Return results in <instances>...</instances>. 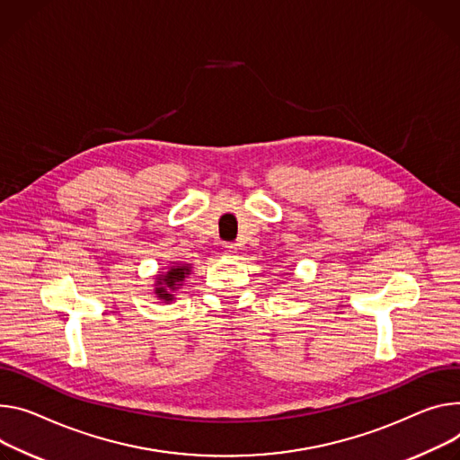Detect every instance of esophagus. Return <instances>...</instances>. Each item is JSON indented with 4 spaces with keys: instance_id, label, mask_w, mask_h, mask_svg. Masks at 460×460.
<instances>
[{
    "instance_id": "obj_1",
    "label": "esophagus",
    "mask_w": 460,
    "mask_h": 460,
    "mask_svg": "<svg viewBox=\"0 0 460 460\" xmlns=\"http://www.w3.org/2000/svg\"><path fill=\"white\" fill-rule=\"evenodd\" d=\"M222 249H224V253H226V255H229V257H234V255L238 253V247H236V243H224V245H222Z\"/></svg>"
}]
</instances>
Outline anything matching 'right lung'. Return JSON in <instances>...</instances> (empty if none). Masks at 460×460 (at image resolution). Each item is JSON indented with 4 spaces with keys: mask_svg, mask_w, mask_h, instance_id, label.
<instances>
[{
    "mask_svg": "<svg viewBox=\"0 0 460 460\" xmlns=\"http://www.w3.org/2000/svg\"><path fill=\"white\" fill-rule=\"evenodd\" d=\"M190 271H192V264H187V262H172L171 266H166L164 271H159V275H155L154 296L163 303L176 301L178 289L183 286Z\"/></svg>",
    "mask_w": 460,
    "mask_h": 460,
    "instance_id": "obj_1",
    "label": "right lung"
}]
</instances>
